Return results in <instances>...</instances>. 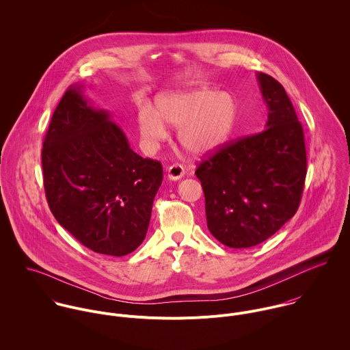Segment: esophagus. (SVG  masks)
Wrapping results in <instances>:
<instances>
[{"label": "esophagus", "mask_w": 350, "mask_h": 350, "mask_svg": "<svg viewBox=\"0 0 350 350\" xmlns=\"http://www.w3.org/2000/svg\"><path fill=\"white\" fill-rule=\"evenodd\" d=\"M167 176L171 180H179L185 176V168L180 164H172L167 168Z\"/></svg>", "instance_id": "1"}]
</instances>
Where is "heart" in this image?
<instances>
[{
	"label": "heart",
	"mask_w": 350,
	"mask_h": 350,
	"mask_svg": "<svg viewBox=\"0 0 350 350\" xmlns=\"http://www.w3.org/2000/svg\"><path fill=\"white\" fill-rule=\"evenodd\" d=\"M237 103L229 93L193 89L168 93L156 100V110L143 105L137 113L142 137L157 144L168 137L167 126L179 128V144L196 156L221 147L233 132Z\"/></svg>",
	"instance_id": "heart-1"
}]
</instances>
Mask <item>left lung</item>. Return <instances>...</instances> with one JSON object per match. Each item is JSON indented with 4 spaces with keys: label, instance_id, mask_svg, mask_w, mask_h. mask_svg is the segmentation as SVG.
Wrapping results in <instances>:
<instances>
[{
    "label": "left lung",
    "instance_id": "obj_1",
    "mask_svg": "<svg viewBox=\"0 0 350 350\" xmlns=\"http://www.w3.org/2000/svg\"><path fill=\"white\" fill-rule=\"evenodd\" d=\"M268 106L267 129L225 143L203 159L200 180L210 233L229 248H250L275 234L299 207L307 157L303 128L284 88L257 74Z\"/></svg>",
    "mask_w": 350,
    "mask_h": 350
}]
</instances>
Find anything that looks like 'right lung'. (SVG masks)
Returning <instances> with one entry per match:
<instances>
[{"label": "right lung", "mask_w": 350, "mask_h": 350, "mask_svg": "<svg viewBox=\"0 0 350 350\" xmlns=\"http://www.w3.org/2000/svg\"><path fill=\"white\" fill-rule=\"evenodd\" d=\"M82 88L70 86L51 118L42 150L46 197L82 245L125 256L146 239L163 167L131 150L109 113L88 105Z\"/></svg>", "instance_id": "1"}]
</instances>
